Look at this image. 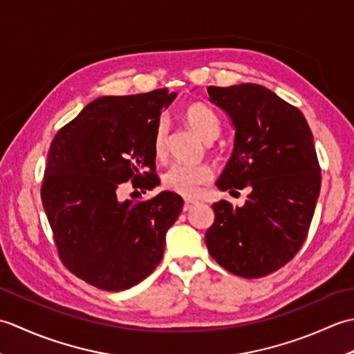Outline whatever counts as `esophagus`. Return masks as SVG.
<instances>
[{
  "mask_svg": "<svg viewBox=\"0 0 354 354\" xmlns=\"http://www.w3.org/2000/svg\"><path fill=\"white\" fill-rule=\"evenodd\" d=\"M194 204H196V202H194V201H192V199H185V201H184V207H183V209H184V212H189V209H190Z\"/></svg>",
  "mask_w": 354,
  "mask_h": 354,
  "instance_id": "1",
  "label": "esophagus"
}]
</instances>
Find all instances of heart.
<instances>
[{
  "instance_id": "heart-1",
  "label": "heart",
  "mask_w": 354,
  "mask_h": 354,
  "mask_svg": "<svg viewBox=\"0 0 354 354\" xmlns=\"http://www.w3.org/2000/svg\"><path fill=\"white\" fill-rule=\"evenodd\" d=\"M185 123L196 132L199 137L209 142L219 137L221 122L212 108L202 103H193L183 112ZM169 123L165 117L156 120L152 133V149L156 158H162L167 150ZM212 179V169L207 164H183L175 162L164 171L162 185L183 196H194L199 187Z\"/></svg>"
}]
</instances>
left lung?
<instances>
[{
    "mask_svg": "<svg viewBox=\"0 0 354 354\" xmlns=\"http://www.w3.org/2000/svg\"><path fill=\"white\" fill-rule=\"evenodd\" d=\"M207 91L236 127L234 150L217 187L251 192L243 207L213 204L208 252L231 274L266 277L295 257L310 228L321 190L313 135L303 112L265 86Z\"/></svg>",
    "mask_w": 354,
    "mask_h": 354,
    "instance_id": "obj_1",
    "label": "left lung"
}]
</instances>
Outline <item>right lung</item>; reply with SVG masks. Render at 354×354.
<instances>
[{
  "label": "right lung",
  "instance_id": "right-lung-1",
  "mask_svg": "<svg viewBox=\"0 0 354 354\" xmlns=\"http://www.w3.org/2000/svg\"><path fill=\"white\" fill-rule=\"evenodd\" d=\"M175 97L167 88L100 97L53 138L42 205L64 266L95 288L129 289L162 259L165 232L181 213L183 198L161 192L123 202L118 193L127 181L142 193L160 183L152 133Z\"/></svg>",
  "mask_w": 354,
  "mask_h": 354
}]
</instances>
